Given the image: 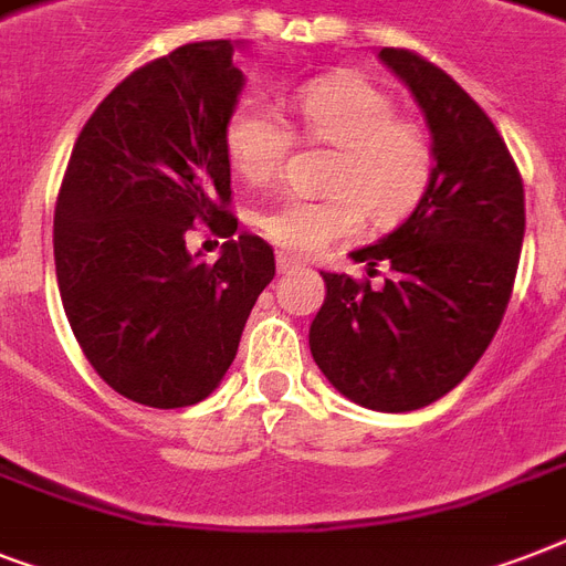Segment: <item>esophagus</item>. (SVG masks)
I'll use <instances>...</instances> for the list:
<instances>
[{
  "mask_svg": "<svg viewBox=\"0 0 566 566\" xmlns=\"http://www.w3.org/2000/svg\"><path fill=\"white\" fill-rule=\"evenodd\" d=\"M275 266H279V273H293V270H300L302 261H296L293 255H284V252H279V258H275Z\"/></svg>",
  "mask_w": 566,
  "mask_h": 566,
  "instance_id": "esophagus-1",
  "label": "esophagus"
}]
</instances>
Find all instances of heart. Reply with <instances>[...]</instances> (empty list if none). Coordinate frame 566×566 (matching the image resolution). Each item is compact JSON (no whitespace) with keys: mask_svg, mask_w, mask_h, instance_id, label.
<instances>
[{"mask_svg":"<svg viewBox=\"0 0 566 566\" xmlns=\"http://www.w3.org/2000/svg\"><path fill=\"white\" fill-rule=\"evenodd\" d=\"M300 132L314 144L337 146L326 199L282 196L266 205L258 226L279 247L311 255L335 240L353 238L364 213L373 226H396L420 205L434 172L426 132L396 117V102L361 75L335 73L291 93ZM226 158L247 181H266L282 170L293 146L284 117L261 96H247L231 111Z\"/></svg>","mask_w":566,"mask_h":566,"instance_id":"b5f03b06","label":"heart"}]
</instances>
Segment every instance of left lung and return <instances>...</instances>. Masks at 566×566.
I'll return each mask as SVG.
<instances>
[{"instance_id":"left-lung-1","label":"left lung","mask_w":566,"mask_h":566,"mask_svg":"<svg viewBox=\"0 0 566 566\" xmlns=\"http://www.w3.org/2000/svg\"><path fill=\"white\" fill-rule=\"evenodd\" d=\"M378 57L420 105L434 172L399 229L353 252L367 275L381 261L385 282L319 273L326 300L308 344L346 399L402 413L461 385L496 335L526 234V196L509 146L461 84L408 49Z\"/></svg>"}]
</instances>
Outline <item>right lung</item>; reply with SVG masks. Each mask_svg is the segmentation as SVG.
<instances>
[{"instance_id": "add662e5", "label": "right lung", "mask_w": 566, "mask_h": 566, "mask_svg": "<svg viewBox=\"0 0 566 566\" xmlns=\"http://www.w3.org/2000/svg\"><path fill=\"white\" fill-rule=\"evenodd\" d=\"M240 40H202L140 66L75 140L55 205V273L75 340L119 396L185 408L211 396L249 311L275 275L270 243L240 234L205 264L193 222L234 234L222 132L247 75Z\"/></svg>"}]
</instances>
